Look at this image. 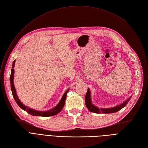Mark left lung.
I'll return each mask as SVG.
<instances>
[{"label":"left lung","mask_w":148,"mask_h":148,"mask_svg":"<svg viewBox=\"0 0 148 148\" xmlns=\"http://www.w3.org/2000/svg\"><path fill=\"white\" fill-rule=\"evenodd\" d=\"M130 97L127 101H125L122 104L117 105V106L113 107V108H97L93 105V103H91V95H90V90L88 88L87 90V92L86 95L85 97V100H86V105L88 110L93 112H95V113H104V114H108V113H112V112H116L119 110H121L122 108L125 107L126 106V105L128 103V101H130Z\"/></svg>","instance_id":"obj_1"}]
</instances>
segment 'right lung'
Masks as SVG:
<instances>
[{"instance_id":"right-lung-1","label":"right lung","mask_w":148,"mask_h":148,"mask_svg":"<svg viewBox=\"0 0 148 148\" xmlns=\"http://www.w3.org/2000/svg\"><path fill=\"white\" fill-rule=\"evenodd\" d=\"M14 64H15V60L13 61L12 63V69H11V75H10V83H11V91H12V94L13 96V97L14 98V99L17 103L18 104V106L26 111L27 113H29L32 116H42V117H49V116H54L58 114L61 111L62 109L63 108L64 106V103L66 99V95L68 92L69 90H67L66 92L64 93V95L62 97L61 101H60L59 103L57 105V107H55L54 108L49 110L47 111H36L32 110L29 107H27L25 106V105H23L22 102H21L18 99V97L17 96L16 92V89L14 87V82H13V79H14Z\"/></svg>"}]
</instances>
